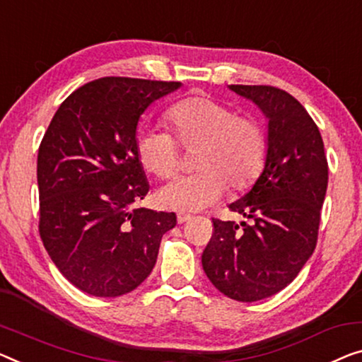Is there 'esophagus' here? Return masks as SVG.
Wrapping results in <instances>:
<instances>
[{"label": "esophagus", "instance_id": "esophagus-1", "mask_svg": "<svg viewBox=\"0 0 362 362\" xmlns=\"http://www.w3.org/2000/svg\"><path fill=\"white\" fill-rule=\"evenodd\" d=\"M190 219H192V216L185 214V213H180L179 216H177V223H179V224L187 223V221H190Z\"/></svg>", "mask_w": 362, "mask_h": 362}]
</instances>
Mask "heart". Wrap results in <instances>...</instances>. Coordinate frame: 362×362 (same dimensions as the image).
Here are the masks:
<instances>
[{
  "label": "heart",
  "mask_w": 362,
  "mask_h": 362,
  "mask_svg": "<svg viewBox=\"0 0 362 362\" xmlns=\"http://www.w3.org/2000/svg\"><path fill=\"white\" fill-rule=\"evenodd\" d=\"M171 136L141 129L136 136L139 163L159 179H169L179 167L180 146L197 149L198 174L175 179L158 192L165 209L193 213L224 197L228 185L242 192L260 177L267 160V133L252 117H237L233 107L208 95L187 97L165 113Z\"/></svg>",
  "instance_id": "obj_1"
}]
</instances>
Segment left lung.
<instances>
[{
	"label": "left lung",
	"instance_id": "left-lung-1",
	"mask_svg": "<svg viewBox=\"0 0 362 362\" xmlns=\"http://www.w3.org/2000/svg\"><path fill=\"white\" fill-rule=\"evenodd\" d=\"M268 118L265 169L252 190L229 204L250 219L213 218L203 269L224 296L255 302L298 276L317 245L328 163L319 127L298 99L273 86H229Z\"/></svg>",
	"mask_w": 362,
	"mask_h": 362
}]
</instances>
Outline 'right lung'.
I'll use <instances>...</instances> for the list:
<instances>
[{
	"label": "right lung",
	"mask_w": 362,
	"mask_h": 362,
	"mask_svg": "<svg viewBox=\"0 0 362 362\" xmlns=\"http://www.w3.org/2000/svg\"><path fill=\"white\" fill-rule=\"evenodd\" d=\"M175 81L100 78L63 100L39 148V233L69 283L97 298L136 289L175 213L136 208L149 183L136 153L141 113Z\"/></svg>",
	"instance_id": "obj_1"
}]
</instances>
